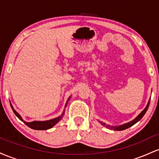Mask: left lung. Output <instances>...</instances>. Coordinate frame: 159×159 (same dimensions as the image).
Instances as JSON below:
<instances>
[{
	"label": "left lung",
	"mask_w": 159,
	"mask_h": 159,
	"mask_svg": "<svg viewBox=\"0 0 159 159\" xmlns=\"http://www.w3.org/2000/svg\"><path fill=\"white\" fill-rule=\"evenodd\" d=\"M149 101L148 104H147V107H145V109H144V110H143V111H142V112L140 113V114L139 115H138V116H137L135 119H134V120H132V121L129 122V123L124 124V125H120V126H115V127H114V126H111V125H105V123H102V122H100V123H102V125H105V127L108 128V129H114V130H116V131H122V130H124V129H128V128L132 126L133 125H134V124H135L136 123H138V122L139 121V120H140V119H141L142 117H143V115L146 114V112H147V109H148V107H149Z\"/></svg>",
	"instance_id": "obj_1"
}]
</instances>
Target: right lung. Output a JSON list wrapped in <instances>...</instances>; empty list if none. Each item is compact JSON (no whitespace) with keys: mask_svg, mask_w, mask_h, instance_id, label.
I'll return each instance as SVG.
<instances>
[{"mask_svg":"<svg viewBox=\"0 0 159 159\" xmlns=\"http://www.w3.org/2000/svg\"><path fill=\"white\" fill-rule=\"evenodd\" d=\"M69 98H70V97H69L68 98V100L66 101L65 107H66L67 103H68ZM10 105H11V107H12V111H13L14 114L16 115V116H17V117L19 118L20 120L23 121V120L21 119V116H20V115L18 114V113L16 112L15 110H14L13 107L12 106V105H11V104H10ZM64 111H65V110H63V114H62L61 116H58V117H57V118H54V119H53V120H48V121H34V122H31V123H27V122H25V121H23V122L25 123V124H26L27 126L31 128V129H36V130H46V129H51V128H52L54 125H55V124L57 123L58 122L61 120V118L63 117V114H64Z\"/></svg>","mask_w":159,"mask_h":159,"instance_id":"obj_1","label":"right lung"}]
</instances>
